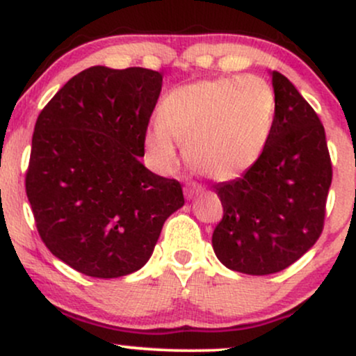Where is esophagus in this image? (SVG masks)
Listing matches in <instances>:
<instances>
[{
	"label": "esophagus",
	"instance_id": "1",
	"mask_svg": "<svg viewBox=\"0 0 356 356\" xmlns=\"http://www.w3.org/2000/svg\"><path fill=\"white\" fill-rule=\"evenodd\" d=\"M204 191L202 186H199L197 182H187L186 187H184V195L186 199H194L195 195H199Z\"/></svg>",
	"mask_w": 356,
	"mask_h": 356
}]
</instances>
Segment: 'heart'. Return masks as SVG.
I'll return each instance as SVG.
<instances>
[{
    "instance_id": "1",
    "label": "heart",
    "mask_w": 356,
    "mask_h": 356,
    "mask_svg": "<svg viewBox=\"0 0 356 356\" xmlns=\"http://www.w3.org/2000/svg\"><path fill=\"white\" fill-rule=\"evenodd\" d=\"M275 110V90L256 75L182 85L162 99L159 122L147 127V155L159 170H169L179 159V144L195 170L229 181L259 161Z\"/></svg>"
}]
</instances>
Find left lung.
Segmentation results:
<instances>
[{
  "label": "left lung",
  "mask_w": 356,
  "mask_h": 356,
  "mask_svg": "<svg viewBox=\"0 0 356 356\" xmlns=\"http://www.w3.org/2000/svg\"><path fill=\"white\" fill-rule=\"evenodd\" d=\"M275 124L259 161L239 179L216 187L222 220L212 248L232 271H283L316 243L332 186L325 129L312 105L280 72H271Z\"/></svg>",
  "instance_id": "1"
}]
</instances>
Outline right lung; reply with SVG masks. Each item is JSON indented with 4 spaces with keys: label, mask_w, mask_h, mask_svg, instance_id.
I'll return each instance as SVG.
<instances>
[{
    "label": "right lung",
    "mask_w": 356,
    "mask_h": 356,
    "mask_svg": "<svg viewBox=\"0 0 356 356\" xmlns=\"http://www.w3.org/2000/svg\"><path fill=\"white\" fill-rule=\"evenodd\" d=\"M161 90L162 73L99 65L68 80L38 115L28 201L51 254L81 275L138 271L184 206L181 184L140 162Z\"/></svg>",
    "instance_id": "obj_1"
}]
</instances>
